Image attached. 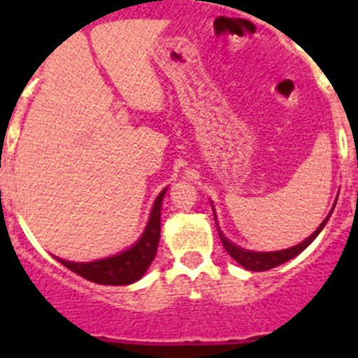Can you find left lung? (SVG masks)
I'll use <instances>...</instances> for the list:
<instances>
[{
	"label": "left lung",
	"mask_w": 358,
	"mask_h": 358,
	"mask_svg": "<svg viewBox=\"0 0 358 358\" xmlns=\"http://www.w3.org/2000/svg\"><path fill=\"white\" fill-rule=\"evenodd\" d=\"M331 213H329L327 219H325V221L320 224V229H317L316 232L310 236V238H306L303 243L295 245V247H289V249L275 250V252H255V250L241 249V247H238V245L230 243L229 239L221 234V230H217V232H219V238H221V243H223V247L227 249V252H229V255L232 256L236 262H238L239 266H243L245 269H249V271H267V269H273V267L280 266V264H284V262L292 260L294 256L299 255L301 250H305L306 247H308V245H310L312 241L316 239V236L322 232V229L325 227V223L329 221V217H331Z\"/></svg>",
	"instance_id": "8db88e82"
}]
</instances>
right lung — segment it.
I'll return each instance as SVG.
<instances>
[{"label":"right lung","instance_id":"right-lung-1","mask_svg":"<svg viewBox=\"0 0 358 358\" xmlns=\"http://www.w3.org/2000/svg\"><path fill=\"white\" fill-rule=\"evenodd\" d=\"M165 191L167 189H163L157 195L143 236L128 250L96 262H69L63 260V258H57V256L55 258L64 267H69L70 271L78 273L80 277L87 278L91 282L124 286V284H131L135 280H139L146 273V269H148V266H150L157 252L159 230H162V202Z\"/></svg>","mask_w":358,"mask_h":358}]
</instances>
